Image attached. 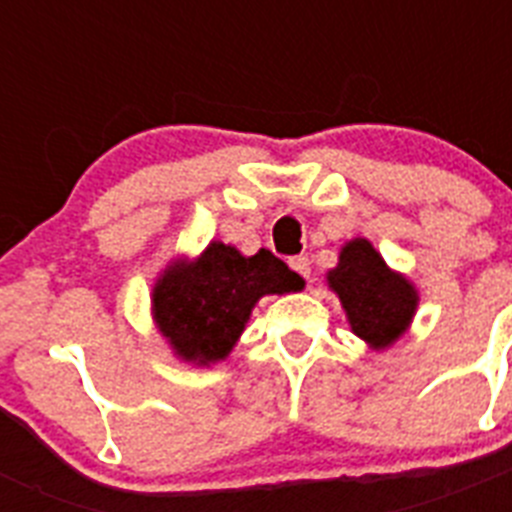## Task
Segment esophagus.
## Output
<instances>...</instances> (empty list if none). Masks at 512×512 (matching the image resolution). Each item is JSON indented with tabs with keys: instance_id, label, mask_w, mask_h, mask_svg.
I'll return each instance as SVG.
<instances>
[{
	"instance_id": "34e87169",
	"label": "esophagus",
	"mask_w": 512,
	"mask_h": 512,
	"mask_svg": "<svg viewBox=\"0 0 512 512\" xmlns=\"http://www.w3.org/2000/svg\"><path fill=\"white\" fill-rule=\"evenodd\" d=\"M289 266H292L302 279H310V259H307V256H295V259H289Z\"/></svg>"
}]
</instances>
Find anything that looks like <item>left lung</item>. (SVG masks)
<instances>
[{
    "label": "left lung",
    "mask_w": 512,
    "mask_h": 512,
    "mask_svg": "<svg viewBox=\"0 0 512 512\" xmlns=\"http://www.w3.org/2000/svg\"><path fill=\"white\" fill-rule=\"evenodd\" d=\"M328 287L341 300L351 330L377 351L390 348L418 310V289L384 264L366 238H354L341 248L338 266L328 271Z\"/></svg>",
    "instance_id": "1"
}]
</instances>
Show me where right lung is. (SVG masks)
Here are the masks:
<instances>
[{
	"instance_id": "right-lung-1",
	"label": "right lung",
	"mask_w": 512,
	"mask_h": 512,
	"mask_svg": "<svg viewBox=\"0 0 512 512\" xmlns=\"http://www.w3.org/2000/svg\"><path fill=\"white\" fill-rule=\"evenodd\" d=\"M305 287L297 271L261 248L243 256L212 241L194 261L176 259L153 284V320L174 354L197 366L223 361L264 295Z\"/></svg>"
}]
</instances>
